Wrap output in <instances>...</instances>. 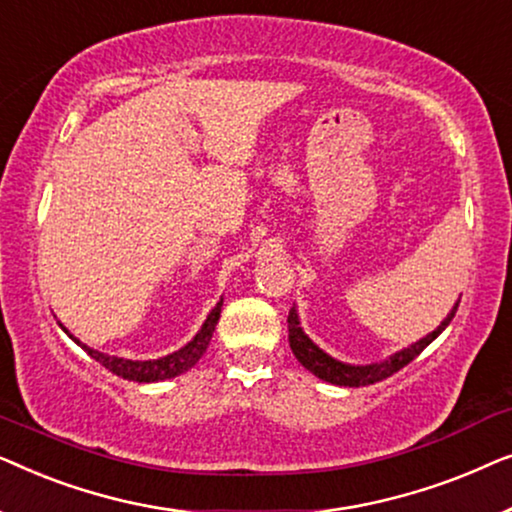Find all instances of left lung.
<instances>
[{
    "label": "left lung",
    "instance_id": "left-lung-1",
    "mask_svg": "<svg viewBox=\"0 0 512 512\" xmlns=\"http://www.w3.org/2000/svg\"><path fill=\"white\" fill-rule=\"evenodd\" d=\"M457 307H459V300H457V305L452 307V312L447 314L443 321H440V326L436 328V331L426 335V338L417 340L415 345L405 347V349H401V352L391 354L389 359H384L380 363H370V366H349V363L335 361L333 356H328L324 352V349H319L310 338H307L303 328H300L296 307H291V312H289V345H291L293 356H296V359L303 363V366L310 370L312 375H317L319 380L338 384V387H366V384L387 380V377L398 373L403 366H408L412 359H417V356L422 354L440 333L445 331L447 324H450L454 317V312H457Z\"/></svg>",
    "mask_w": 512,
    "mask_h": 512
}]
</instances>
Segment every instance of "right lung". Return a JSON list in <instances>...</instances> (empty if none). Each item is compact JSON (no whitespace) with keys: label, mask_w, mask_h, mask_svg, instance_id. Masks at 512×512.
Wrapping results in <instances>:
<instances>
[{"label":"right lung","mask_w":512,"mask_h":512,"mask_svg":"<svg viewBox=\"0 0 512 512\" xmlns=\"http://www.w3.org/2000/svg\"><path fill=\"white\" fill-rule=\"evenodd\" d=\"M221 305H223V300H219L214 310L207 314L205 324H202L198 335H195V338L188 342L186 347H181L179 352H172V354L163 356V359H153V361H130V359H121V356L102 354V352H97V349H90L88 345H83L81 340H76L74 335L67 331V328H62V331H65L69 338H72L81 349H86L90 359L102 363L104 368L111 370V373L118 375V377H123V380L160 382V380H170V377H177L181 373H186L188 368H193L195 363L200 361V356L207 352L209 340H212V333H214L216 324H219Z\"/></svg>","instance_id":"1"}]
</instances>
